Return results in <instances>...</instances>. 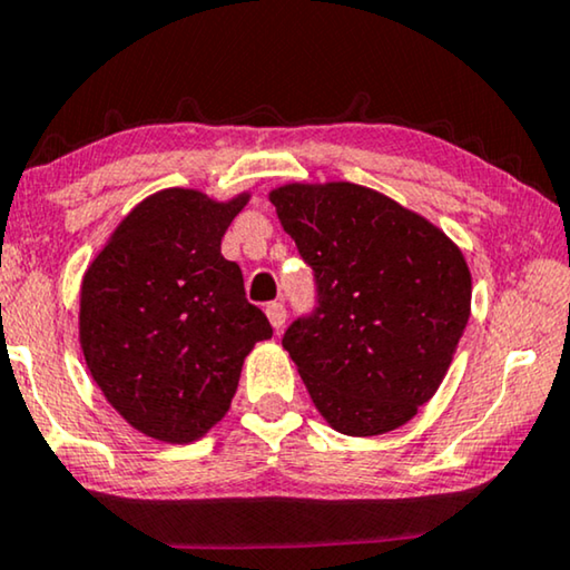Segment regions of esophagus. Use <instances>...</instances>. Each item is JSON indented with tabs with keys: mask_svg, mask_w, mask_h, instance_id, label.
Wrapping results in <instances>:
<instances>
[{
	"mask_svg": "<svg viewBox=\"0 0 570 570\" xmlns=\"http://www.w3.org/2000/svg\"><path fill=\"white\" fill-rule=\"evenodd\" d=\"M266 315L271 320V325H274V331H282L284 323H286V307L282 302H268L266 304Z\"/></svg>",
	"mask_w": 570,
	"mask_h": 570,
	"instance_id": "obj_1",
	"label": "esophagus"
}]
</instances>
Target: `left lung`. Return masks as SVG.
Here are the masks:
<instances>
[{"label": "left lung", "mask_w": 570, "mask_h": 570, "mask_svg": "<svg viewBox=\"0 0 570 570\" xmlns=\"http://www.w3.org/2000/svg\"><path fill=\"white\" fill-rule=\"evenodd\" d=\"M271 204L315 274V309L282 338L312 403L348 436L403 426L434 397L468 325L460 247L354 183H292Z\"/></svg>", "instance_id": "8db88e82"}]
</instances>
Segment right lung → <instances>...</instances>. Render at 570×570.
<instances>
[{
    "label": "right lung",
    "mask_w": 570,
    "mask_h": 570,
    "mask_svg": "<svg viewBox=\"0 0 570 570\" xmlns=\"http://www.w3.org/2000/svg\"><path fill=\"white\" fill-rule=\"evenodd\" d=\"M247 194L202 190L144 198L87 268L79 343L102 395L136 431L188 444L224 419L245 356L274 335L245 299L222 237Z\"/></svg>",
    "instance_id": "right-lung-1"
}]
</instances>
